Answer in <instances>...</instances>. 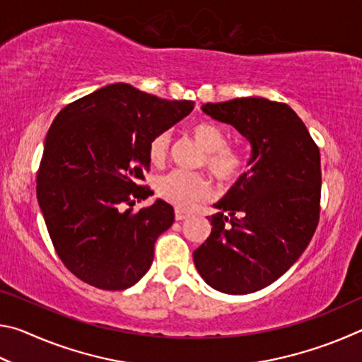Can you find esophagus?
<instances>
[{"label": "esophagus", "instance_id": "obj_1", "mask_svg": "<svg viewBox=\"0 0 362 362\" xmlns=\"http://www.w3.org/2000/svg\"><path fill=\"white\" fill-rule=\"evenodd\" d=\"M189 217V212L185 209H180V207H175V220H185Z\"/></svg>", "mask_w": 362, "mask_h": 362}]
</instances>
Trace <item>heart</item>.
<instances>
[{"label": "heart", "mask_w": 362, "mask_h": 362, "mask_svg": "<svg viewBox=\"0 0 362 362\" xmlns=\"http://www.w3.org/2000/svg\"><path fill=\"white\" fill-rule=\"evenodd\" d=\"M189 134L203 148L199 164L216 177L220 183H231L244 173L246 161L236 146L225 144V134L209 121H199L189 127ZM170 153V134L161 132L153 137L148 155L153 164H163ZM155 189L159 198L180 209H188L196 201L206 198L211 192V182L204 174L174 169L155 179Z\"/></svg>", "instance_id": "1"}]
</instances>
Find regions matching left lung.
Instances as JSON below:
<instances>
[{
	"instance_id": "8db88e82",
	"label": "left lung",
	"mask_w": 362,
	"mask_h": 362,
	"mask_svg": "<svg viewBox=\"0 0 362 362\" xmlns=\"http://www.w3.org/2000/svg\"><path fill=\"white\" fill-rule=\"evenodd\" d=\"M201 110L246 137L250 158L247 173L207 217L211 235L193 260L214 289L244 296L283 276L313 238L320 222V148L286 103L243 97Z\"/></svg>"
}]
</instances>
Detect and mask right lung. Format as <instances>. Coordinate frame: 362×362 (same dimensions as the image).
<instances>
[{"mask_svg":"<svg viewBox=\"0 0 362 362\" xmlns=\"http://www.w3.org/2000/svg\"><path fill=\"white\" fill-rule=\"evenodd\" d=\"M194 102L166 100L116 83L71 102L49 127L36 196L56 252L84 283L127 289L148 272L155 243L174 207L140 185L153 137L177 124Z\"/></svg>","mask_w":362,"mask_h":362,"instance_id":"1","label":"right lung"}]
</instances>
